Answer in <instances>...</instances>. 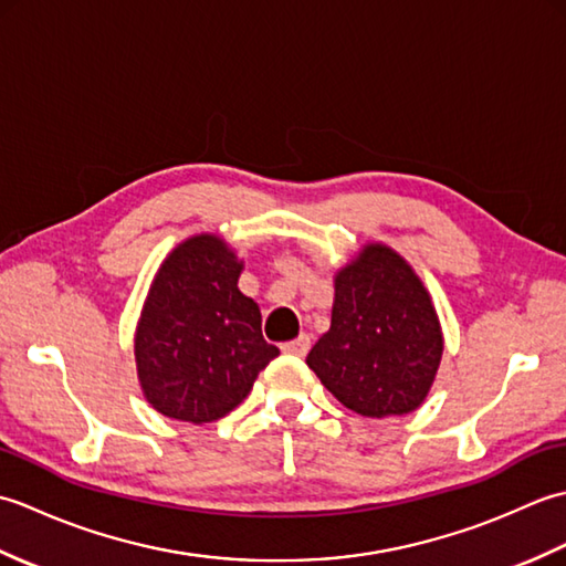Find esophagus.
Returning <instances> with one entry per match:
<instances>
[{
    "instance_id": "esophagus-1",
    "label": "esophagus",
    "mask_w": 566,
    "mask_h": 566,
    "mask_svg": "<svg viewBox=\"0 0 566 566\" xmlns=\"http://www.w3.org/2000/svg\"><path fill=\"white\" fill-rule=\"evenodd\" d=\"M308 347H311V338H308L306 333H302V335H298V338L282 343V353L294 355V357H304L308 353Z\"/></svg>"
}]
</instances>
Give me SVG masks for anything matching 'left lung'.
<instances>
[{
  "mask_svg": "<svg viewBox=\"0 0 566 566\" xmlns=\"http://www.w3.org/2000/svg\"><path fill=\"white\" fill-rule=\"evenodd\" d=\"M440 357L442 331L423 282L399 252L365 245L335 274L331 328L306 365L345 408L387 418L426 401Z\"/></svg>",
  "mask_w": 566,
  "mask_h": 566,
  "instance_id": "1",
  "label": "left lung"
}]
</instances>
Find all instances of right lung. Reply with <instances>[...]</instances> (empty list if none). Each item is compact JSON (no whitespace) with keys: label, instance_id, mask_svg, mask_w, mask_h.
I'll return each mask as SVG.
<instances>
[{"label":"right lung","instance_id":"1","mask_svg":"<svg viewBox=\"0 0 566 566\" xmlns=\"http://www.w3.org/2000/svg\"><path fill=\"white\" fill-rule=\"evenodd\" d=\"M240 270L211 233L187 238L160 264L136 331L138 381L158 413L219 420L280 355L262 338L260 306L238 290Z\"/></svg>","mask_w":566,"mask_h":566}]
</instances>
